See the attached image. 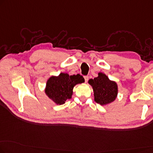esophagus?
Returning <instances> with one entry per match:
<instances>
[{
    "label": "esophagus",
    "mask_w": 153,
    "mask_h": 153,
    "mask_svg": "<svg viewBox=\"0 0 153 153\" xmlns=\"http://www.w3.org/2000/svg\"><path fill=\"white\" fill-rule=\"evenodd\" d=\"M84 80H85L86 82H87L88 80V76H84Z\"/></svg>",
    "instance_id": "34e87169"
}]
</instances>
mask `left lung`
Listing matches in <instances>:
<instances>
[{
  "label": "left lung",
  "mask_w": 153,
  "mask_h": 153,
  "mask_svg": "<svg viewBox=\"0 0 153 153\" xmlns=\"http://www.w3.org/2000/svg\"><path fill=\"white\" fill-rule=\"evenodd\" d=\"M94 91L95 101L101 105L113 102L117 95V85L105 74L99 73L98 77L88 80Z\"/></svg>",
  "instance_id": "left-lung-1"
}]
</instances>
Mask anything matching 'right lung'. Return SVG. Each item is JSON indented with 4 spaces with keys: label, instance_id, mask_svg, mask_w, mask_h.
Here are the masks:
<instances>
[{
    "label": "right lung",
    "instance_id": "right-lung-1",
    "mask_svg": "<svg viewBox=\"0 0 153 153\" xmlns=\"http://www.w3.org/2000/svg\"><path fill=\"white\" fill-rule=\"evenodd\" d=\"M84 82V77L79 74L69 76L62 73L48 79L45 93L57 104H63L66 100L71 98L74 86Z\"/></svg>",
    "mask_w": 153,
    "mask_h": 153
}]
</instances>
